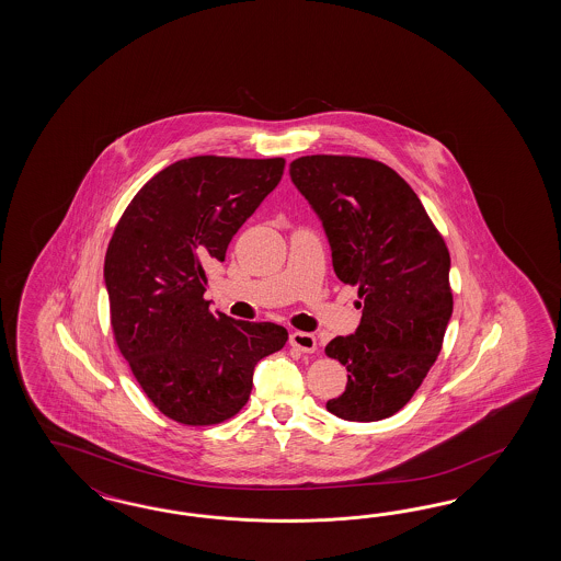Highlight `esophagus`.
<instances>
[{
  "mask_svg": "<svg viewBox=\"0 0 561 561\" xmlns=\"http://www.w3.org/2000/svg\"><path fill=\"white\" fill-rule=\"evenodd\" d=\"M289 345L300 350L302 354H312L317 352V337L312 333H305V331H294L289 335Z\"/></svg>",
  "mask_w": 561,
  "mask_h": 561,
  "instance_id": "obj_1",
  "label": "esophagus"
}]
</instances>
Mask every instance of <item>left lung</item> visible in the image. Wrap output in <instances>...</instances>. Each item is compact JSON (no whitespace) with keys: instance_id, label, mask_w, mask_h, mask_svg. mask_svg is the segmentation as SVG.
<instances>
[{"instance_id":"1","label":"left lung","mask_w":561,"mask_h":561,"mask_svg":"<svg viewBox=\"0 0 561 561\" xmlns=\"http://www.w3.org/2000/svg\"><path fill=\"white\" fill-rule=\"evenodd\" d=\"M289 176L323 221L333 270L357 286L362 321L324 354L347 368L327 409L347 422L391 417L420 389L453 317L450 255L420 197L382 162L302 156Z\"/></svg>"}]
</instances>
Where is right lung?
Returning a JSON list of instances; mask_svg holds the SVG:
<instances>
[{
    "mask_svg": "<svg viewBox=\"0 0 561 561\" xmlns=\"http://www.w3.org/2000/svg\"><path fill=\"white\" fill-rule=\"evenodd\" d=\"M284 158L195 156L139 188L108 242L104 284L121 354L167 417L187 425L237 415L256 362L279 352L282 324L211 314L205 267L282 181Z\"/></svg>",
    "mask_w": 561,
    "mask_h": 561,
    "instance_id": "1",
    "label": "right lung"
}]
</instances>
